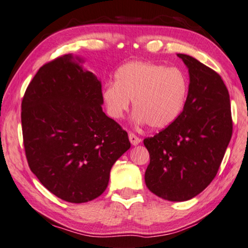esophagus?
I'll return each mask as SVG.
<instances>
[{"label":"esophagus","instance_id":"1","mask_svg":"<svg viewBox=\"0 0 248 248\" xmlns=\"http://www.w3.org/2000/svg\"><path fill=\"white\" fill-rule=\"evenodd\" d=\"M129 140H130V142L132 145H138L141 142V139L138 138L135 133H129Z\"/></svg>","mask_w":248,"mask_h":248}]
</instances>
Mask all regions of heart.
Wrapping results in <instances>:
<instances>
[{
  "label": "heart",
  "instance_id": "obj_1",
  "mask_svg": "<svg viewBox=\"0 0 248 248\" xmlns=\"http://www.w3.org/2000/svg\"><path fill=\"white\" fill-rule=\"evenodd\" d=\"M187 90V79L182 70L138 61L117 69L115 82L105 86L101 98L112 119H121L132 100L136 123L163 129L181 115Z\"/></svg>",
  "mask_w": 248,
  "mask_h": 248
}]
</instances>
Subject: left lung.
Instances as JSON below:
<instances>
[{"mask_svg":"<svg viewBox=\"0 0 248 248\" xmlns=\"http://www.w3.org/2000/svg\"><path fill=\"white\" fill-rule=\"evenodd\" d=\"M188 69L184 108L173 124L143 140L150 155L145 186L172 202L193 199L212 182L230 143V95L219 75L194 57L178 54Z\"/></svg>","mask_w":248,"mask_h":248,"instance_id":"8db88e82","label":"left lung"}]
</instances>
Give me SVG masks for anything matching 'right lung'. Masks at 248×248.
<instances>
[{
	"instance_id": "add662e5",
	"label": "right lung",
	"mask_w": 248,
	"mask_h": 248,
	"mask_svg": "<svg viewBox=\"0 0 248 248\" xmlns=\"http://www.w3.org/2000/svg\"><path fill=\"white\" fill-rule=\"evenodd\" d=\"M64 55L38 69L22 100L31 171L57 198L85 203L108 186L113 163L130 148L128 133L103 111L101 81Z\"/></svg>"
}]
</instances>
